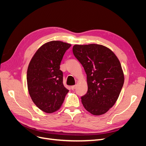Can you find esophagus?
Listing matches in <instances>:
<instances>
[{"mask_svg":"<svg viewBox=\"0 0 146 146\" xmlns=\"http://www.w3.org/2000/svg\"><path fill=\"white\" fill-rule=\"evenodd\" d=\"M76 88H77V85H74V86H71V89H72V90H74L75 89H76Z\"/></svg>","mask_w":146,"mask_h":146,"instance_id":"obj_1","label":"esophagus"}]
</instances>
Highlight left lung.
<instances>
[{
  "instance_id": "8db88e82",
  "label": "left lung",
  "mask_w": 146,
  "mask_h": 146,
  "mask_svg": "<svg viewBox=\"0 0 146 146\" xmlns=\"http://www.w3.org/2000/svg\"><path fill=\"white\" fill-rule=\"evenodd\" d=\"M72 51L87 76L88 91L81 98L84 108L93 115L105 114L115 104L124 82L120 61L100 44H76Z\"/></svg>"
}]
</instances>
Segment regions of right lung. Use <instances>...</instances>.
<instances>
[{"label":"right lung","instance_id":"right-lung-1","mask_svg":"<svg viewBox=\"0 0 146 146\" xmlns=\"http://www.w3.org/2000/svg\"><path fill=\"white\" fill-rule=\"evenodd\" d=\"M70 44L52 41L43 44L29 63L27 81L33 103L42 111L54 113L62 105L69 90L63 83L60 63Z\"/></svg>","mask_w":146,"mask_h":146}]
</instances>
